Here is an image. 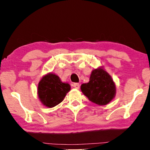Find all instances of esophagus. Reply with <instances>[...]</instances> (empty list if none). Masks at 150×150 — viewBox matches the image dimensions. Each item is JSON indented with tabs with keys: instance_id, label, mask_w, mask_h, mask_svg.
Here are the masks:
<instances>
[{
	"instance_id": "34e87169",
	"label": "esophagus",
	"mask_w": 150,
	"mask_h": 150,
	"mask_svg": "<svg viewBox=\"0 0 150 150\" xmlns=\"http://www.w3.org/2000/svg\"><path fill=\"white\" fill-rule=\"evenodd\" d=\"M72 87L76 88V89H79L80 88V85L79 83H73L72 84Z\"/></svg>"
}]
</instances>
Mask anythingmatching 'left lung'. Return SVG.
<instances>
[{"label": "left lung", "mask_w": 150, "mask_h": 150, "mask_svg": "<svg viewBox=\"0 0 150 150\" xmlns=\"http://www.w3.org/2000/svg\"><path fill=\"white\" fill-rule=\"evenodd\" d=\"M84 95L98 105H106L115 96L116 87L112 78L102 67L93 69L89 82L81 87Z\"/></svg>", "instance_id": "8db88e82"}]
</instances>
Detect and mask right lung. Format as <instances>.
I'll list each match as a JSON object with an SVG mask.
<instances>
[{
	"label": "right lung",
	"instance_id": "add662e5",
	"mask_svg": "<svg viewBox=\"0 0 150 150\" xmlns=\"http://www.w3.org/2000/svg\"><path fill=\"white\" fill-rule=\"evenodd\" d=\"M70 89V85L62 83L58 76L49 73L38 84V97L43 105L52 108L63 101Z\"/></svg>",
	"mask_w": 150,
	"mask_h": 150
}]
</instances>
